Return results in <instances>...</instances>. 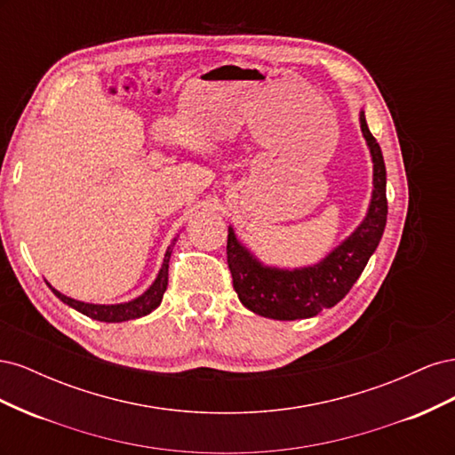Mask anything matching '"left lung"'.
Segmentation results:
<instances>
[{
    "label": "left lung",
    "mask_w": 455,
    "mask_h": 455,
    "mask_svg": "<svg viewBox=\"0 0 455 455\" xmlns=\"http://www.w3.org/2000/svg\"><path fill=\"white\" fill-rule=\"evenodd\" d=\"M359 121L374 163V188L364 220L334 251L313 266L292 269L266 266L237 239L235 229L228 228V266L233 288L246 309L275 321L309 319L326 307H334L361 277L387 222V178L381 148L366 125L363 109Z\"/></svg>",
    "instance_id": "8db88e82"
}]
</instances>
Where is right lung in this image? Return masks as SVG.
Instances as JSON below:
<instances>
[{
  "label": "right lung",
  "instance_id": "obj_1",
  "mask_svg": "<svg viewBox=\"0 0 455 455\" xmlns=\"http://www.w3.org/2000/svg\"><path fill=\"white\" fill-rule=\"evenodd\" d=\"M178 239H172L171 246L164 252L163 258V266L157 273L156 281L151 283V286L144 294H140L139 298H134L131 301H123V304H112V306H106V304H87V301H79L74 298H68L62 292H59L57 288H52L49 283V288L52 291V294L57 296L60 301H64L66 306L74 307L76 311L84 313L94 321H100V323H123V321H132V319H140L144 315H149L154 309L159 307L161 299L164 291H167V284H169V259L172 254V246L176 244Z\"/></svg>",
  "mask_w": 455,
  "mask_h": 455
}]
</instances>
